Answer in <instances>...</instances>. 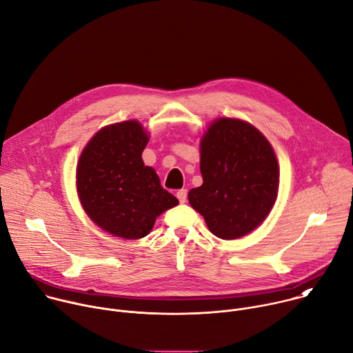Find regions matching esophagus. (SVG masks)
Returning <instances> with one entry per match:
<instances>
[{
    "label": "esophagus",
    "instance_id": "esophagus-1",
    "mask_svg": "<svg viewBox=\"0 0 353 353\" xmlns=\"http://www.w3.org/2000/svg\"><path fill=\"white\" fill-rule=\"evenodd\" d=\"M177 198H179V201L181 204H184L185 203V199H187V190L185 188H181V190H179L177 191Z\"/></svg>",
    "mask_w": 353,
    "mask_h": 353
}]
</instances>
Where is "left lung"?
I'll use <instances>...</instances> for the list:
<instances>
[{"instance_id": "left-lung-1", "label": "left lung", "mask_w": 353, "mask_h": 353, "mask_svg": "<svg viewBox=\"0 0 353 353\" xmlns=\"http://www.w3.org/2000/svg\"><path fill=\"white\" fill-rule=\"evenodd\" d=\"M203 185L191 188V207L223 240L254 230L271 212L279 169L268 139L251 124L218 119L201 139Z\"/></svg>"}]
</instances>
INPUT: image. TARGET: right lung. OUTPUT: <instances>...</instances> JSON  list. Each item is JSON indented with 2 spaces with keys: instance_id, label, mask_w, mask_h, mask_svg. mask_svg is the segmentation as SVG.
<instances>
[{
  "instance_id": "1",
  "label": "right lung",
  "mask_w": 353,
  "mask_h": 353,
  "mask_svg": "<svg viewBox=\"0 0 353 353\" xmlns=\"http://www.w3.org/2000/svg\"><path fill=\"white\" fill-rule=\"evenodd\" d=\"M148 134L138 121L108 125L94 134L77 166V190L88 216L123 239H141L157 218L179 204L161 185L157 172L143 165Z\"/></svg>"
}]
</instances>
